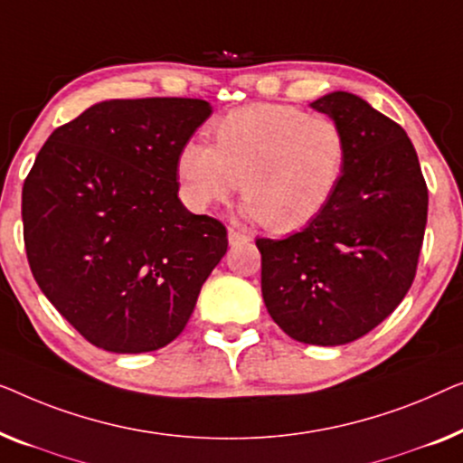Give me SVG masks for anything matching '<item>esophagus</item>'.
I'll return each instance as SVG.
<instances>
[{
  "mask_svg": "<svg viewBox=\"0 0 463 463\" xmlns=\"http://www.w3.org/2000/svg\"><path fill=\"white\" fill-rule=\"evenodd\" d=\"M241 241H250V234L239 231V229H229V243L231 245H237Z\"/></svg>",
  "mask_w": 463,
  "mask_h": 463,
  "instance_id": "34e87169",
  "label": "esophagus"
}]
</instances>
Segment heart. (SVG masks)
Wrapping results in <instances>:
<instances>
[{"mask_svg": "<svg viewBox=\"0 0 463 463\" xmlns=\"http://www.w3.org/2000/svg\"><path fill=\"white\" fill-rule=\"evenodd\" d=\"M213 146L186 140L175 157L182 197L193 210L226 201L239 188L243 216L285 232L308 224L340 186L346 134L327 115L289 104L234 109L212 126Z\"/></svg>", "mask_w": 463, "mask_h": 463, "instance_id": "heart-1", "label": "heart"}]
</instances>
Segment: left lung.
<instances>
[{"mask_svg":"<svg viewBox=\"0 0 463 463\" xmlns=\"http://www.w3.org/2000/svg\"><path fill=\"white\" fill-rule=\"evenodd\" d=\"M310 107L340 123L348 142L327 207L288 239H258L262 298L298 342L342 346L377 327L411 288L428 220L418 153L399 123L350 92Z\"/></svg>","mask_w":463,"mask_h":463,"instance_id":"8db88e82","label":"left lung"}]
</instances>
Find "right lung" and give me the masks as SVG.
Masks as SVG:
<instances>
[{
	"label": "right lung",
	"instance_id": "add662e5",
	"mask_svg": "<svg viewBox=\"0 0 463 463\" xmlns=\"http://www.w3.org/2000/svg\"><path fill=\"white\" fill-rule=\"evenodd\" d=\"M212 115L199 99L104 100L52 132L23 186L39 289L90 344L167 346L226 253L222 222L178 199L175 157Z\"/></svg>",
	"mask_w": 463,
	"mask_h": 463
}]
</instances>
